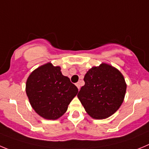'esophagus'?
<instances>
[{
    "label": "esophagus",
    "mask_w": 149,
    "mask_h": 149,
    "mask_svg": "<svg viewBox=\"0 0 149 149\" xmlns=\"http://www.w3.org/2000/svg\"><path fill=\"white\" fill-rule=\"evenodd\" d=\"M76 87L78 88V89L80 90V86H81V83H80V81H79V82L76 83Z\"/></svg>",
    "instance_id": "34e87169"
}]
</instances>
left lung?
I'll list each match as a JSON object with an SVG mask.
<instances>
[{
  "label": "left lung",
  "instance_id": "left-lung-1",
  "mask_svg": "<svg viewBox=\"0 0 149 149\" xmlns=\"http://www.w3.org/2000/svg\"><path fill=\"white\" fill-rule=\"evenodd\" d=\"M77 96L91 117L102 120L114 113L124 100L126 84L123 74L107 64L90 69Z\"/></svg>",
  "mask_w": 149,
  "mask_h": 149
}]
</instances>
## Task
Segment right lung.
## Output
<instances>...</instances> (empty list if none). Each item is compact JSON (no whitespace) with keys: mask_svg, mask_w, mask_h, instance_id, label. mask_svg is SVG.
<instances>
[{"mask_svg":"<svg viewBox=\"0 0 149 149\" xmlns=\"http://www.w3.org/2000/svg\"><path fill=\"white\" fill-rule=\"evenodd\" d=\"M26 93L36 113L45 119L56 120L66 112L78 88L63 76L60 67L47 63L29 75Z\"/></svg>","mask_w":149,"mask_h":149,"instance_id":"obj_1","label":"right lung"}]
</instances>
